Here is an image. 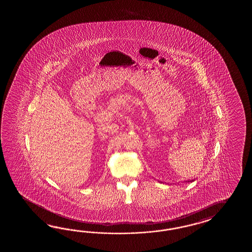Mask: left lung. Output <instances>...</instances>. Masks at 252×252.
<instances>
[{"instance_id": "left-lung-1", "label": "left lung", "mask_w": 252, "mask_h": 252, "mask_svg": "<svg viewBox=\"0 0 252 252\" xmlns=\"http://www.w3.org/2000/svg\"><path fill=\"white\" fill-rule=\"evenodd\" d=\"M192 181H193V180H192ZM188 182H189V181H188Z\"/></svg>"}]
</instances>
